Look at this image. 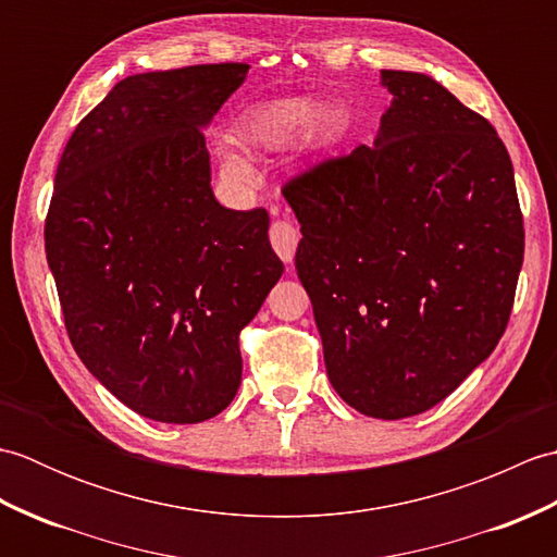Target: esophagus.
<instances>
[{"instance_id":"34e87169","label":"esophagus","mask_w":557,"mask_h":557,"mask_svg":"<svg viewBox=\"0 0 557 557\" xmlns=\"http://www.w3.org/2000/svg\"><path fill=\"white\" fill-rule=\"evenodd\" d=\"M270 242H272V248L277 251V256L285 260L287 265H292L294 253H297V244H299V230L287 220H275L270 227Z\"/></svg>"}]
</instances>
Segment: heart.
I'll return each instance as SVG.
<instances>
[{
    "label": "heart",
    "mask_w": 557,
    "mask_h": 557,
    "mask_svg": "<svg viewBox=\"0 0 557 557\" xmlns=\"http://www.w3.org/2000/svg\"><path fill=\"white\" fill-rule=\"evenodd\" d=\"M309 126L318 144H333L347 128V114L335 104H318L311 96H289L256 102L234 124V140L248 152L287 148ZM222 170L234 182L251 180V168L234 146H222Z\"/></svg>",
    "instance_id": "b5f03b06"
}]
</instances>
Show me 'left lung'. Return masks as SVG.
Segmentation results:
<instances>
[{
    "mask_svg": "<svg viewBox=\"0 0 557 557\" xmlns=\"http://www.w3.org/2000/svg\"><path fill=\"white\" fill-rule=\"evenodd\" d=\"M393 92L373 146L282 188L327 377L349 407L407 419L491 357L524 260L512 160L488 120L425 74Z\"/></svg>",
    "mask_w": 557,
    "mask_h": 557,
    "instance_id": "obj_1",
    "label": "left lung"
}]
</instances>
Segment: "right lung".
I'll list each match as a JSON object with an SVG mask.
<instances>
[{"label":"right lung","instance_id":"obj_1","mask_svg":"<svg viewBox=\"0 0 557 557\" xmlns=\"http://www.w3.org/2000/svg\"><path fill=\"white\" fill-rule=\"evenodd\" d=\"M248 64L116 83L71 134L45 220L71 345L128 409L200 423L242 383L239 333L285 272L263 208L210 188L203 128Z\"/></svg>","mask_w":557,"mask_h":557}]
</instances>
